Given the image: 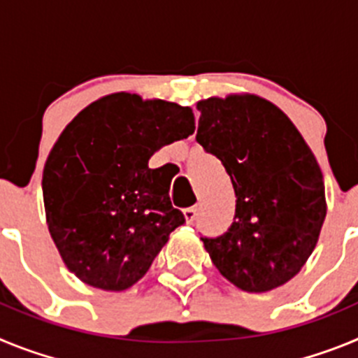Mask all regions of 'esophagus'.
<instances>
[{
	"mask_svg": "<svg viewBox=\"0 0 358 358\" xmlns=\"http://www.w3.org/2000/svg\"><path fill=\"white\" fill-rule=\"evenodd\" d=\"M182 215H185L186 222H194L195 218H197V208H195V206L186 208V210L182 211Z\"/></svg>",
	"mask_w": 358,
	"mask_h": 358,
	"instance_id": "esophagus-1",
	"label": "esophagus"
}]
</instances>
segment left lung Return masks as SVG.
Returning <instances> with one entry per match:
<instances>
[{
  "label": "left lung",
  "instance_id": "obj_1",
  "mask_svg": "<svg viewBox=\"0 0 358 358\" xmlns=\"http://www.w3.org/2000/svg\"><path fill=\"white\" fill-rule=\"evenodd\" d=\"M197 140L222 161L236 195L235 220L202 236L218 273L245 292L292 280L314 251L327 217L317 159L289 116L256 94L197 102Z\"/></svg>",
  "mask_w": 358,
  "mask_h": 358
}]
</instances>
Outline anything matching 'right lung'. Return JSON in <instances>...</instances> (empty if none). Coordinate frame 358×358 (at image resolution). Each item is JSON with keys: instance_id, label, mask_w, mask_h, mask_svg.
<instances>
[{"instance_id": "right-lung-1", "label": "right lung", "mask_w": 358, "mask_h": 358, "mask_svg": "<svg viewBox=\"0 0 358 358\" xmlns=\"http://www.w3.org/2000/svg\"><path fill=\"white\" fill-rule=\"evenodd\" d=\"M195 131L189 107L115 93L82 109L43 172L50 235L78 280L120 292L147 274L185 215L148 159Z\"/></svg>"}]
</instances>
